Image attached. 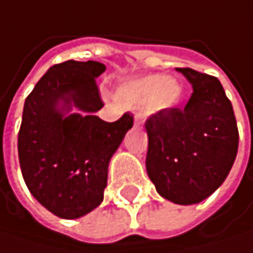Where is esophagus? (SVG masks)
I'll list each match as a JSON object with an SVG mask.
<instances>
[{"label": "esophagus", "instance_id": "34e87169", "mask_svg": "<svg viewBox=\"0 0 253 253\" xmlns=\"http://www.w3.org/2000/svg\"><path fill=\"white\" fill-rule=\"evenodd\" d=\"M134 123H136V125H140V123H142V119H140V117H136V119H134Z\"/></svg>", "mask_w": 253, "mask_h": 253}]
</instances>
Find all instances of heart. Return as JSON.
<instances>
[{"label": "heart", "mask_w": 253, "mask_h": 253, "mask_svg": "<svg viewBox=\"0 0 253 253\" xmlns=\"http://www.w3.org/2000/svg\"><path fill=\"white\" fill-rule=\"evenodd\" d=\"M116 97L131 107L148 104L152 113H159L171 110L179 103L181 86L173 78L148 75L123 82L117 88Z\"/></svg>", "instance_id": "heart-1"}]
</instances>
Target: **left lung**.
Returning a JSON list of instances; mask_svg holds the SVG:
<instances>
[{
    "instance_id": "left-lung-1",
    "label": "left lung",
    "mask_w": 253,
    "mask_h": 253,
    "mask_svg": "<svg viewBox=\"0 0 253 253\" xmlns=\"http://www.w3.org/2000/svg\"><path fill=\"white\" fill-rule=\"evenodd\" d=\"M193 86L182 108L146 120V171L156 191L175 204H197L213 194L236 159L239 133L232 103L214 77L176 68Z\"/></svg>"
}]
</instances>
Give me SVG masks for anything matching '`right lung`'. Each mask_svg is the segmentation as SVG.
<instances>
[{"instance_id": "add662e5", "label": "right lung", "mask_w": 253, "mask_h": 253, "mask_svg": "<svg viewBox=\"0 0 253 253\" xmlns=\"http://www.w3.org/2000/svg\"><path fill=\"white\" fill-rule=\"evenodd\" d=\"M104 71L95 60L53 65L24 103L21 173L32 195L60 218H80L103 203L110 159L133 126L127 113L114 123L95 116L104 105L95 80Z\"/></svg>"}]
</instances>
